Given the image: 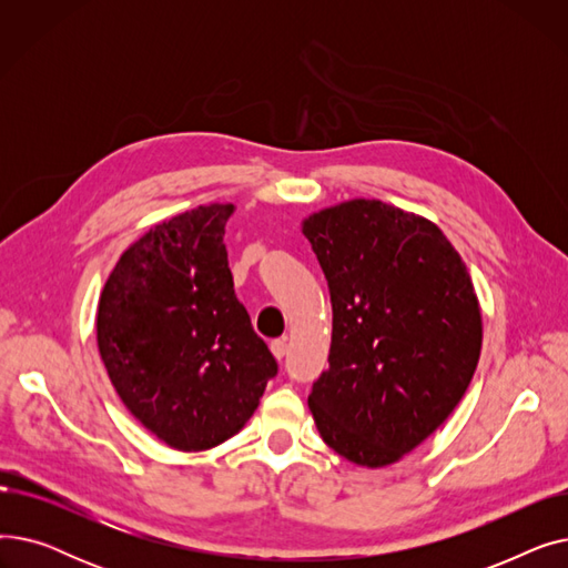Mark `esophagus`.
Wrapping results in <instances>:
<instances>
[{"mask_svg": "<svg viewBox=\"0 0 568 568\" xmlns=\"http://www.w3.org/2000/svg\"><path fill=\"white\" fill-rule=\"evenodd\" d=\"M272 354L276 356V359L281 362L283 356L287 354V341L285 338H278V341H272Z\"/></svg>", "mask_w": 568, "mask_h": 568, "instance_id": "esophagus-1", "label": "esophagus"}]
</instances>
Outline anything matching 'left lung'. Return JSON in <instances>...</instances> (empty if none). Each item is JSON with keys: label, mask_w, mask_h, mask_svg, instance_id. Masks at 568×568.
Here are the masks:
<instances>
[{"label": "left lung", "mask_w": 568, "mask_h": 568, "mask_svg": "<svg viewBox=\"0 0 568 568\" xmlns=\"http://www.w3.org/2000/svg\"><path fill=\"white\" fill-rule=\"evenodd\" d=\"M332 294L329 371L308 407L326 446L394 465L433 435L479 364L484 317L444 232L414 212L354 197L302 221Z\"/></svg>", "instance_id": "obj_1"}]
</instances>
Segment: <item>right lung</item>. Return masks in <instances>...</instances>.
<instances>
[{"instance_id":"add662e5","label":"right lung","mask_w":568,"mask_h":568,"mask_svg":"<svg viewBox=\"0 0 568 568\" xmlns=\"http://www.w3.org/2000/svg\"><path fill=\"white\" fill-rule=\"evenodd\" d=\"M200 204L133 242L97 311L101 362L135 419L170 449L206 452L246 426L278 366L236 302L225 223Z\"/></svg>"}]
</instances>
